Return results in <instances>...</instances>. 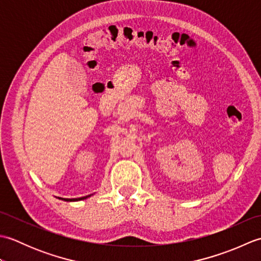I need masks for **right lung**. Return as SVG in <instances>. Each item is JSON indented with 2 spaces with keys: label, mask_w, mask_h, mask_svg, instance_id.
Returning a JSON list of instances; mask_svg holds the SVG:
<instances>
[{
  "label": "right lung",
  "mask_w": 261,
  "mask_h": 261,
  "mask_svg": "<svg viewBox=\"0 0 261 261\" xmlns=\"http://www.w3.org/2000/svg\"><path fill=\"white\" fill-rule=\"evenodd\" d=\"M91 195H87V196H84V197H80V198H62L59 197V199H64V201H67V202H74V201H81V199H85L87 197H90Z\"/></svg>",
  "instance_id": "obj_1"
}]
</instances>
